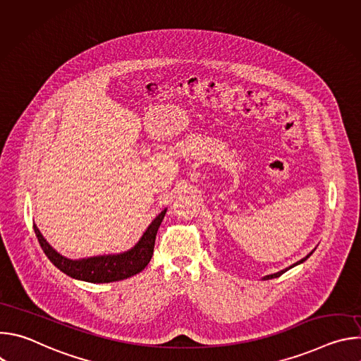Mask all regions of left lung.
<instances>
[{
  "mask_svg": "<svg viewBox=\"0 0 361 361\" xmlns=\"http://www.w3.org/2000/svg\"><path fill=\"white\" fill-rule=\"evenodd\" d=\"M312 254H313V251H312V252H310V254H307V255H305V257H304V259H301V260H300V262H297V263H294V264H293V266H290V267H287V269H284V270H281V271H279V273H274V274H269V276H266V277H264V279H263V280H270V279H276V277H280V276H281V274H283V273H286V271H287V270H290V269H293V267H294V266H297V264H301V263H302V262H305V260H307V259H308V257H310V255H312Z\"/></svg>",
  "mask_w": 361,
  "mask_h": 361,
  "instance_id": "obj_1",
  "label": "left lung"
}]
</instances>
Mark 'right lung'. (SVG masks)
Returning a JSON list of instances; mask_svg holds the SVG:
<instances>
[{
	"label": "right lung",
	"instance_id": "right-lung-1",
	"mask_svg": "<svg viewBox=\"0 0 361 361\" xmlns=\"http://www.w3.org/2000/svg\"><path fill=\"white\" fill-rule=\"evenodd\" d=\"M166 213L167 210H163L156 219L152 220V223L144 231L138 243L128 251H124L120 254L88 257V259H80V260L67 259V257L57 252L42 237V234L39 233L35 224H34V231L42 251L45 252L49 262L67 276L77 280L88 281V283H113V281H120L131 276H135L147 267V264L149 263L152 257L159 227Z\"/></svg>",
	"mask_w": 361,
	"mask_h": 361
}]
</instances>
